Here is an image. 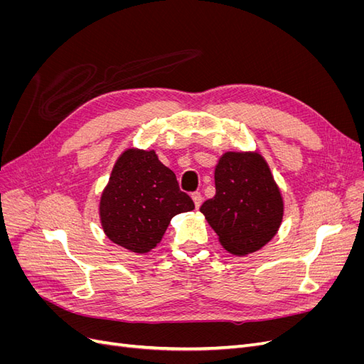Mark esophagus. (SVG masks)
I'll return each mask as SVG.
<instances>
[{"label": "esophagus", "mask_w": 364, "mask_h": 364, "mask_svg": "<svg viewBox=\"0 0 364 364\" xmlns=\"http://www.w3.org/2000/svg\"><path fill=\"white\" fill-rule=\"evenodd\" d=\"M191 197H193V200H194V205H196V208H199V206L202 205V200H203L202 193H200V191H194V193L191 194Z\"/></svg>", "instance_id": "esophagus-1"}]
</instances>
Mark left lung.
Masks as SVG:
<instances>
[{"mask_svg":"<svg viewBox=\"0 0 364 364\" xmlns=\"http://www.w3.org/2000/svg\"><path fill=\"white\" fill-rule=\"evenodd\" d=\"M215 196L200 206L222 246L234 255L257 252L278 232L282 196L259 153L228 151L215 167Z\"/></svg>","mask_w":364,"mask_h":364,"instance_id":"obj_1","label":"left lung"}]
</instances>
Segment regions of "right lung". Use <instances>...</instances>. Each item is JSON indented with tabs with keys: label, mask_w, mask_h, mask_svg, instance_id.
Returning a JSON list of instances; mask_svg holds the SVG:
<instances>
[{
	"label": "right lung",
	"mask_w": 364,
	"mask_h": 364,
	"mask_svg": "<svg viewBox=\"0 0 364 364\" xmlns=\"http://www.w3.org/2000/svg\"><path fill=\"white\" fill-rule=\"evenodd\" d=\"M194 209L176 174L155 150L127 149L118 158L100 199L105 234L136 253L156 247L176 214Z\"/></svg>",
	"instance_id": "right-lung-1"
}]
</instances>
